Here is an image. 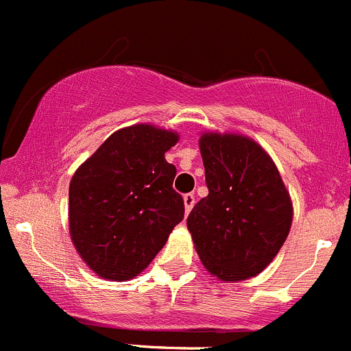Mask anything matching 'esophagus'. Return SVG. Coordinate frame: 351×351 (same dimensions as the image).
Segmentation results:
<instances>
[{
    "mask_svg": "<svg viewBox=\"0 0 351 351\" xmlns=\"http://www.w3.org/2000/svg\"><path fill=\"white\" fill-rule=\"evenodd\" d=\"M182 200H184V210L186 214H188V212H191L193 205H195V195H193V193H188V195L182 197Z\"/></svg>",
    "mask_w": 351,
    "mask_h": 351,
    "instance_id": "obj_1",
    "label": "esophagus"
}]
</instances>
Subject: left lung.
Segmentation results:
<instances>
[{"instance_id": "8db88e82", "label": "left lung", "mask_w": 351, "mask_h": 351, "mask_svg": "<svg viewBox=\"0 0 351 351\" xmlns=\"http://www.w3.org/2000/svg\"><path fill=\"white\" fill-rule=\"evenodd\" d=\"M208 195L188 215L202 265L221 282L259 275L284 245L292 200L265 147L242 134L202 132Z\"/></svg>"}]
</instances>
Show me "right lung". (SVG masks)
Here are the masks:
<instances>
[{"label":"right lung","instance_id":"right-lung-1","mask_svg":"<svg viewBox=\"0 0 351 351\" xmlns=\"http://www.w3.org/2000/svg\"><path fill=\"white\" fill-rule=\"evenodd\" d=\"M179 134L151 123L117 130L69 182V234L101 278L130 280L146 269L184 217L165 153Z\"/></svg>","mask_w":351,"mask_h":351}]
</instances>
